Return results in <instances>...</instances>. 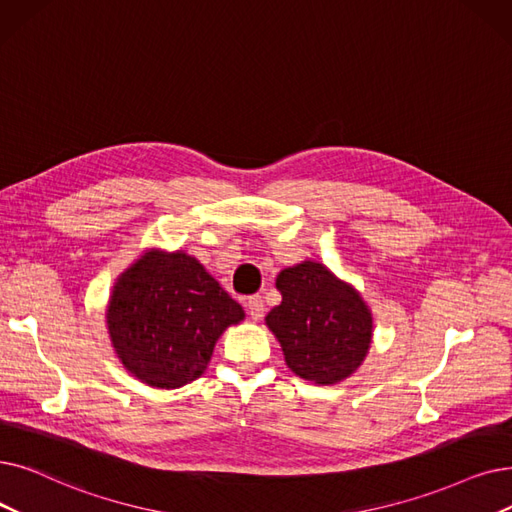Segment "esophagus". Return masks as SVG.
Returning a JSON list of instances; mask_svg holds the SVG:
<instances>
[{
  "instance_id": "obj_1",
  "label": "esophagus",
  "mask_w": 512,
  "mask_h": 512,
  "mask_svg": "<svg viewBox=\"0 0 512 512\" xmlns=\"http://www.w3.org/2000/svg\"><path fill=\"white\" fill-rule=\"evenodd\" d=\"M247 309H249V316L257 322V320H261L263 318V299L259 297V295H253V297H249L247 299Z\"/></svg>"
}]
</instances>
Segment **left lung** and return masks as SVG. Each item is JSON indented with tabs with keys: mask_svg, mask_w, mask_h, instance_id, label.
<instances>
[{
	"mask_svg": "<svg viewBox=\"0 0 512 512\" xmlns=\"http://www.w3.org/2000/svg\"><path fill=\"white\" fill-rule=\"evenodd\" d=\"M282 295L268 316L284 362L301 379L337 385L358 370L372 343V311L355 288L324 263L305 259L276 278Z\"/></svg>",
	"mask_w": 512,
	"mask_h": 512,
	"instance_id": "obj_1",
	"label": "left lung"
}]
</instances>
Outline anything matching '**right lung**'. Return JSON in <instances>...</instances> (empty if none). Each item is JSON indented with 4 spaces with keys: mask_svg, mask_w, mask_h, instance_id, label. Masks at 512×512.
<instances>
[{
    "mask_svg": "<svg viewBox=\"0 0 512 512\" xmlns=\"http://www.w3.org/2000/svg\"><path fill=\"white\" fill-rule=\"evenodd\" d=\"M244 309L184 251L146 249L117 278L106 305L108 337L131 376L180 389L201 376L217 339Z\"/></svg>",
    "mask_w": 512,
    "mask_h": 512,
    "instance_id": "obj_1",
    "label": "right lung"
}]
</instances>
